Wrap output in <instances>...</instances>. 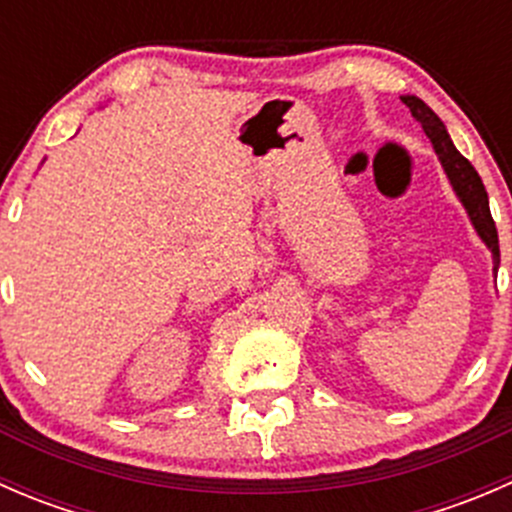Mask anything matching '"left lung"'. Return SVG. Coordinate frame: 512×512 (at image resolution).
Returning <instances> with one entry per match:
<instances>
[{
    "mask_svg": "<svg viewBox=\"0 0 512 512\" xmlns=\"http://www.w3.org/2000/svg\"><path fill=\"white\" fill-rule=\"evenodd\" d=\"M401 101L409 106L411 116L421 123L423 133L431 141L433 151H436L438 160H441V168L446 173L448 183H451L453 193L461 200V205L466 208L468 220H471L473 230L478 232V237L483 240V245L490 250L493 257V272H498L500 265V247H498V230H495L493 218H490V205H488V193H485V185L476 173V168L471 165V160L463 158L458 153V148L453 146L451 136H448L446 126H443L441 118L426 106L418 96H401Z\"/></svg>",
    "mask_w": 512,
    "mask_h": 512,
    "instance_id": "left-lung-1",
    "label": "left lung"
}]
</instances>
